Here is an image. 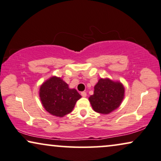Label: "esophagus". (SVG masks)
Returning a JSON list of instances; mask_svg holds the SVG:
<instances>
[{
	"mask_svg": "<svg viewBox=\"0 0 161 161\" xmlns=\"http://www.w3.org/2000/svg\"><path fill=\"white\" fill-rule=\"evenodd\" d=\"M81 95H82V97H86V96H87L86 92H85V91L82 92V93H81Z\"/></svg>",
	"mask_w": 161,
	"mask_h": 161,
	"instance_id": "obj_1",
	"label": "esophagus"
}]
</instances>
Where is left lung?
<instances>
[{"label": "left lung", "mask_w": 161, "mask_h": 161, "mask_svg": "<svg viewBox=\"0 0 161 161\" xmlns=\"http://www.w3.org/2000/svg\"><path fill=\"white\" fill-rule=\"evenodd\" d=\"M124 88L120 82L100 79L94 87V93L89 98L96 112L108 114L117 109L124 98Z\"/></svg>", "instance_id": "1"}]
</instances>
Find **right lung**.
Listing matches in <instances>:
<instances>
[{"mask_svg": "<svg viewBox=\"0 0 161 161\" xmlns=\"http://www.w3.org/2000/svg\"><path fill=\"white\" fill-rule=\"evenodd\" d=\"M40 97L44 108L55 116L63 117L71 112L82 96L75 89H69L61 78L53 76L40 87Z\"/></svg>", "mask_w": 161, "mask_h": 161, "instance_id": "1", "label": "right lung"}]
</instances>
